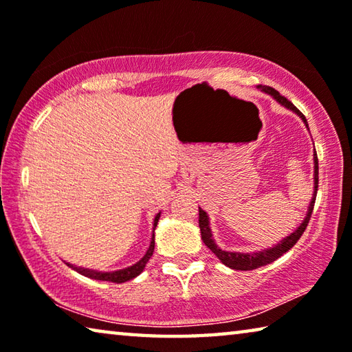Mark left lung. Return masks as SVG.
<instances>
[{
	"label": "left lung",
	"instance_id": "left-lung-1",
	"mask_svg": "<svg viewBox=\"0 0 352 352\" xmlns=\"http://www.w3.org/2000/svg\"><path fill=\"white\" fill-rule=\"evenodd\" d=\"M258 88H261L262 91L270 94L273 99H276L279 104L284 105L285 109L292 110L294 113H296L298 116H300L302 121H305L306 127H307V121L302 113L296 109V107L290 102V100L285 99L284 96H281L275 88L272 87H262L259 85ZM317 190H318V158H317V152H314V194H312V200L311 204H309L307 208V214L305 220H302L301 225L298 226V228L294 231V233H290L285 239H283L276 245H273L267 250H262V252H256V253H239V252H225V250H220L216 242L212 239V233H211V228H210V219H208V214L199 208V226H200V233H201V241L205 242V245L211 250V252L217 256L220 259L222 264H225L226 267H230V269L233 270H254L258 269V267L262 265H267L270 264V262L276 261L278 258H281V256L289 252V250L295 245L298 242V239L302 236L305 233L306 226L309 223V220H311L312 216V211H314V205H315V197H317Z\"/></svg>",
	"mask_w": 352,
	"mask_h": 352
}]
</instances>
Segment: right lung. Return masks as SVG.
<instances>
[{"label":"right lung","mask_w":352,"mask_h":352,"mask_svg":"<svg viewBox=\"0 0 352 352\" xmlns=\"http://www.w3.org/2000/svg\"><path fill=\"white\" fill-rule=\"evenodd\" d=\"M160 214H162V212H158L153 219V233H152L151 245H148L146 254L142 256V258L138 262H136V264L126 267V269H122V270H115V272H98V270H91V269H83V267H76L73 264H68V262H67V265L71 267L73 270H76L77 273H80V275L88 276L91 279H98V281H110V283H116V284L130 281V279L136 278L142 270H144V267L148 262V259L152 258L153 248H155V228H157V223L160 220Z\"/></svg>","instance_id":"add662e5"}]
</instances>
